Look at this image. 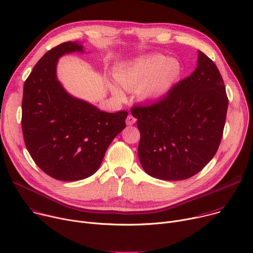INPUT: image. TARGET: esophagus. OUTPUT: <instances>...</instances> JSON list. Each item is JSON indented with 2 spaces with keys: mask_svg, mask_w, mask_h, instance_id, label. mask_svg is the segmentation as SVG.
Listing matches in <instances>:
<instances>
[{
  "mask_svg": "<svg viewBox=\"0 0 253 253\" xmlns=\"http://www.w3.org/2000/svg\"><path fill=\"white\" fill-rule=\"evenodd\" d=\"M135 122H136V118H135L134 116H132L131 114H129V115H128V117H127V119H126V123H127V125H133Z\"/></svg>",
  "mask_w": 253,
  "mask_h": 253,
  "instance_id": "esophagus-1",
  "label": "esophagus"
}]
</instances>
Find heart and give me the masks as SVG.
<instances>
[{
	"label": "heart",
	"mask_w": 253,
	"mask_h": 253,
	"mask_svg": "<svg viewBox=\"0 0 253 253\" xmlns=\"http://www.w3.org/2000/svg\"><path fill=\"white\" fill-rule=\"evenodd\" d=\"M180 66L175 59L153 54L121 67L115 78L124 89H137L139 99L152 100L167 93L178 78ZM114 93L123 98L118 87H114Z\"/></svg>",
	"instance_id": "1"
}]
</instances>
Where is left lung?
I'll return each instance as SVG.
<instances>
[{"label": "left lung", "mask_w": 253, "mask_h": 253, "mask_svg": "<svg viewBox=\"0 0 253 253\" xmlns=\"http://www.w3.org/2000/svg\"><path fill=\"white\" fill-rule=\"evenodd\" d=\"M228 97L214 61L202 51L198 66L160 100L131 109L140 131L138 157L146 173L165 180L189 178L216 154Z\"/></svg>", "instance_id": "1"}]
</instances>
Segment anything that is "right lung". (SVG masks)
I'll return each instance as SVG.
<instances>
[{
  "label": "right lung",
  "instance_id": "1",
  "mask_svg": "<svg viewBox=\"0 0 253 253\" xmlns=\"http://www.w3.org/2000/svg\"><path fill=\"white\" fill-rule=\"evenodd\" d=\"M83 52L63 42L45 53L24 83L22 131L28 152L49 176L75 181L94 174L110 143L125 127L127 111L107 113L67 94L56 78L60 56Z\"/></svg>",
  "mask_w": 253,
  "mask_h": 253
}]
</instances>
